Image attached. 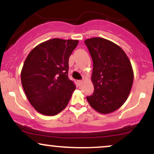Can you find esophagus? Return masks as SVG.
<instances>
[{
    "label": "esophagus",
    "mask_w": 154,
    "mask_h": 154,
    "mask_svg": "<svg viewBox=\"0 0 154 154\" xmlns=\"http://www.w3.org/2000/svg\"><path fill=\"white\" fill-rule=\"evenodd\" d=\"M82 82H83L82 80H78V81H77V83H78L79 85H81L82 84Z\"/></svg>",
    "instance_id": "obj_1"
}]
</instances>
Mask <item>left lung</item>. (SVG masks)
Here are the masks:
<instances>
[{
  "label": "left lung",
  "instance_id": "8db88e82",
  "mask_svg": "<svg viewBox=\"0 0 154 154\" xmlns=\"http://www.w3.org/2000/svg\"><path fill=\"white\" fill-rule=\"evenodd\" d=\"M93 59L94 93L87 97L91 106L103 114L117 110L128 99L133 83V70L122 49L102 38L85 40Z\"/></svg>",
  "mask_w": 154,
  "mask_h": 154
}]
</instances>
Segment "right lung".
<instances>
[{
    "instance_id": "obj_1",
    "label": "right lung",
    "mask_w": 154,
    "mask_h": 154,
    "mask_svg": "<svg viewBox=\"0 0 154 154\" xmlns=\"http://www.w3.org/2000/svg\"><path fill=\"white\" fill-rule=\"evenodd\" d=\"M78 42L54 38L39 44L28 54L21 80L26 98L40 114L56 115L69 101L76 86L68 77L69 59Z\"/></svg>"
}]
</instances>
